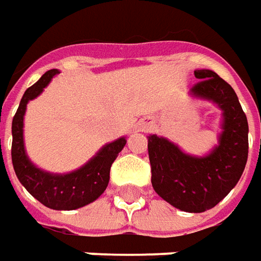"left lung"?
Wrapping results in <instances>:
<instances>
[{"instance_id":"left-lung-1","label":"left lung","mask_w":261,"mask_h":261,"mask_svg":"<svg viewBox=\"0 0 261 261\" xmlns=\"http://www.w3.org/2000/svg\"><path fill=\"white\" fill-rule=\"evenodd\" d=\"M200 79L189 93L222 111V132L209 153L183 152L163 136L149 135L152 186L163 200L189 213H202L222 202L242 177L249 153V123L233 88L210 69H196Z\"/></svg>"}]
</instances>
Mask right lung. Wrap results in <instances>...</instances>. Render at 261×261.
Returning a JSON list of instances; mask_svg holds the SVG:
<instances>
[{
    "label": "right lung",
    "mask_w": 261,
    "mask_h": 261,
    "mask_svg": "<svg viewBox=\"0 0 261 261\" xmlns=\"http://www.w3.org/2000/svg\"><path fill=\"white\" fill-rule=\"evenodd\" d=\"M58 69L45 72L38 82L25 91L18 111L12 119V165L18 180L38 202L54 210H75L95 202L109 183V172L113 161L126 145V136L103 145L85 165L68 173H52L32 163L25 150L24 116L28 102L35 99Z\"/></svg>",
    "instance_id": "add662e5"
}]
</instances>
